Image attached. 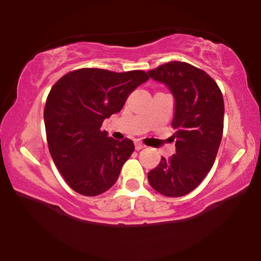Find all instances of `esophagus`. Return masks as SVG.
<instances>
[{
	"mask_svg": "<svg viewBox=\"0 0 261 261\" xmlns=\"http://www.w3.org/2000/svg\"><path fill=\"white\" fill-rule=\"evenodd\" d=\"M146 146L143 145V143H141V142H139V141H136V142H135V148L137 149V151H140V149H142V148H145Z\"/></svg>",
	"mask_w": 261,
	"mask_h": 261,
	"instance_id": "esophagus-1",
	"label": "esophagus"
}]
</instances>
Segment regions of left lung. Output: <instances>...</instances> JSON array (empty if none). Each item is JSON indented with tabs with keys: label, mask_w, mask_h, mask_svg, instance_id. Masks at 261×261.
Masks as SVG:
<instances>
[{
	"label": "left lung",
	"mask_w": 261,
	"mask_h": 261,
	"mask_svg": "<svg viewBox=\"0 0 261 261\" xmlns=\"http://www.w3.org/2000/svg\"><path fill=\"white\" fill-rule=\"evenodd\" d=\"M147 73L166 85L175 100V154L162 157L149 170V185L164 196H184L203 180L216 160L223 134L222 93L205 71L187 62L170 61Z\"/></svg>",
	"instance_id": "left-lung-1"
}]
</instances>
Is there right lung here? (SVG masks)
Masks as SVG:
<instances>
[{
  "label": "right lung",
  "instance_id": "right-lung-1",
  "mask_svg": "<svg viewBox=\"0 0 261 261\" xmlns=\"http://www.w3.org/2000/svg\"><path fill=\"white\" fill-rule=\"evenodd\" d=\"M148 79L143 71L81 68L53 86L44 109L47 145L59 172L76 193L97 196L118 180L134 142L114 140L100 126Z\"/></svg>",
  "mask_w": 261,
  "mask_h": 261
}]
</instances>
